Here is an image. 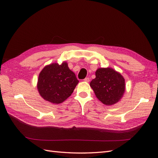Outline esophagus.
<instances>
[{
    "label": "esophagus",
    "instance_id": "esophagus-1",
    "mask_svg": "<svg viewBox=\"0 0 158 158\" xmlns=\"http://www.w3.org/2000/svg\"><path fill=\"white\" fill-rule=\"evenodd\" d=\"M84 81H85V82H89V78L87 77V78H84Z\"/></svg>",
    "mask_w": 158,
    "mask_h": 158
}]
</instances>
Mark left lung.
<instances>
[{
  "mask_svg": "<svg viewBox=\"0 0 158 158\" xmlns=\"http://www.w3.org/2000/svg\"><path fill=\"white\" fill-rule=\"evenodd\" d=\"M89 85L98 99L106 106L117 103L125 90L123 76L111 68L98 69L95 72V78Z\"/></svg>",
  "mask_w": 158,
  "mask_h": 158,
  "instance_id": "1",
  "label": "left lung"
}]
</instances>
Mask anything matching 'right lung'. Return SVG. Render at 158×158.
<instances>
[{
	"label": "right lung",
	"instance_id": "right-lung-1",
	"mask_svg": "<svg viewBox=\"0 0 158 158\" xmlns=\"http://www.w3.org/2000/svg\"><path fill=\"white\" fill-rule=\"evenodd\" d=\"M78 82L67 63H52L41 70L38 78L37 89L46 101L59 104L70 96Z\"/></svg>",
	"mask_w": 158,
	"mask_h": 158
}]
</instances>
